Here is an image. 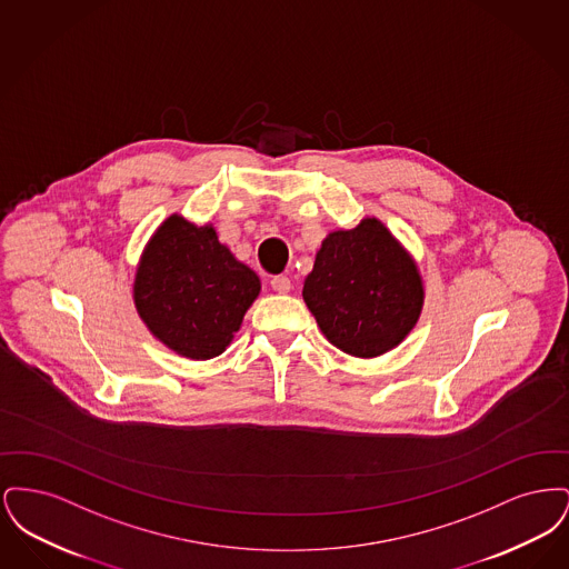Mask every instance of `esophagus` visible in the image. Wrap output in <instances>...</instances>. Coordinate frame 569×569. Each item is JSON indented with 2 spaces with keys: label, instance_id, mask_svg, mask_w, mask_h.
Instances as JSON below:
<instances>
[{
  "label": "esophagus",
  "instance_id": "1",
  "mask_svg": "<svg viewBox=\"0 0 569 569\" xmlns=\"http://www.w3.org/2000/svg\"><path fill=\"white\" fill-rule=\"evenodd\" d=\"M271 288L279 295H288L292 290V281L286 274H274L271 279Z\"/></svg>",
  "mask_w": 569,
  "mask_h": 569
}]
</instances>
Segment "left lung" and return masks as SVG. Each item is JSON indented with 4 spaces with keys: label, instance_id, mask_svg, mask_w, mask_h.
I'll return each instance as SVG.
<instances>
[{
    "label": "left lung",
    "instance_id": "8db88e82",
    "mask_svg": "<svg viewBox=\"0 0 569 569\" xmlns=\"http://www.w3.org/2000/svg\"><path fill=\"white\" fill-rule=\"evenodd\" d=\"M302 298L326 339L353 358L395 350L418 325L425 283L418 262L379 221L326 234Z\"/></svg>",
    "mask_w": 569,
    "mask_h": 569
}]
</instances>
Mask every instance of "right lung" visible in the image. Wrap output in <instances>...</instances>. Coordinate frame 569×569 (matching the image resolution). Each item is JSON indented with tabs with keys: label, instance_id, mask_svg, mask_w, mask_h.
<instances>
[{
	"label": "right lung",
	"instance_id": "1",
	"mask_svg": "<svg viewBox=\"0 0 569 569\" xmlns=\"http://www.w3.org/2000/svg\"><path fill=\"white\" fill-rule=\"evenodd\" d=\"M260 290V277L219 243L213 223L172 213L142 249L134 307L168 350L209 360L232 343Z\"/></svg>",
	"mask_w": 569,
	"mask_h": 569
}]
</instances>
